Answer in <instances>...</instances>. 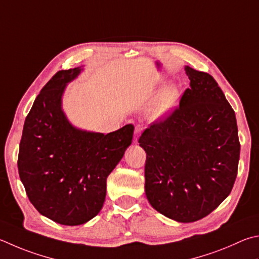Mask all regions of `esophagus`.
<instances>
[{"label":"esophagus","mask_w":259,"mask_h":259,"mask_svg":"<svg viewBox=\"0 0 259 259\" xmlns=\"http://www.w3.org/2000/svg\"><path fill=\"white\" fill-rule=\"evenodd\" d=\"M143 130H144V126H143V125H136V128H135V136H134V143H135V144L138 143V138H139V136L142 135Z\"/></svg>","instance_id":"esophagus-1"}]
</instances>
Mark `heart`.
<instances>
[{
	"mask_svg": "<svg viewBox=\"0 0 259 259\" xmlns=\"http://www.w3.org/2000/svg\"><path fill=\"white\" fill-rule=\"evenodd\" d=\"M179 94L175 86H166L158 94L156 100L150 106V115L153 119H161L165 116L176 106Z\"/></svg>",
	"mask_w": 259,
	"mask_h": 259,
	"instance_id": "obj_1",
	"label": "heart"
}]
</instances>
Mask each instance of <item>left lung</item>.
<instances>
[{
    "label": "left lung",
    "instance_id": "obj_1",
    "mask_svg": "<svg viewBox=\"0 0 259 259\" xmlns=\"http://www.w3.org/2000/svg\"><path fill=\"white\" fill-rule=\"evenodd\" d=\"M190 80L180 105L140 136L149 204L178 222L211 213L231 192L240 143L234 111L210 74L185 68Z\"/></svg>",
    "mask_w": 259,
    "mask_h": 259
}]
</instances>
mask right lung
<instances>
[{"label":"right lung","mask_w":259,"mask_h":259,"mask_svg":"<svg viewBox=\"0 0 259 259\" xmlns=\"http://www.w3.org/2000/svg\"><path fill=\"white\" fill-rule=\"evenodd\" d=\"M82 68L61 70L41 89L23 124L18 170L41 215L80 225L100 213L106 179L133 143L134 125L107 135L78 129L62 110L67 84Z\"/></svg>","instance_id":"obj_1"}]
</instances>
